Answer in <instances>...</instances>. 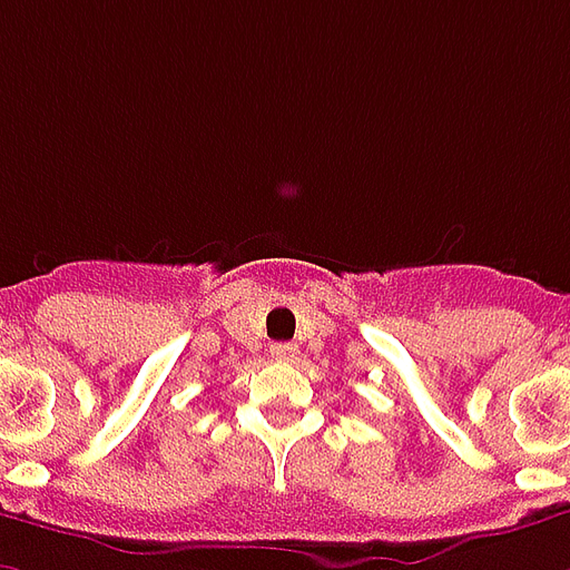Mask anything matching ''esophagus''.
Returning <instances> with one entry per match:
<instances>
[{
  "label": "esophagus",
  "instance_id": "1",
  "mask_svg": "<svg viewBox=\"0 0 570 570\" xmlns=\"http://www.w3.org/2000/svg\"><path fill=\"white\" fill-rule=\"evenodd\" d=\"M296 344H272V360H277V362H293L296 360Z\"/></svg>",
  "mask_w": 570,
  "mask_h": 570
}]
</instances>
